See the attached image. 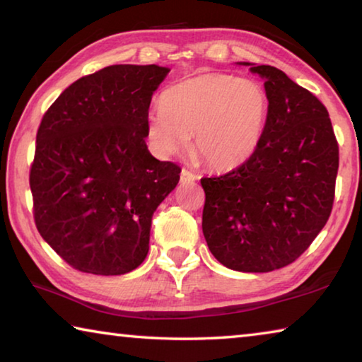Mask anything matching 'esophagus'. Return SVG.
Listing matches in <instances>:
<instances>
[{
	"instance_id": "34e87169",
	"label": "esophagus",
	"mask_w": 362,
	"mask_h": 362,
	"mask_svg": "<svg viewBox=\"0 0 362 362\" xmlns=\"http://www.w3.org/2000/svg\"><path fill=\"white\" fill-rule=\"evenodd\" d=\"M194 180H196V174L192 173V170L183 168L182 173H180V182L187 183V182H194Z\"/></svg>"
}]
</instances>
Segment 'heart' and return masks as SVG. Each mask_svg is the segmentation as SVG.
<instances>
[{
  "instance_id": "1",
  "label": "heart",
  "mask_w": 362,
  "mask_h": 362,
  "mask_svg": "<svg viewBox=\"0 0 362 362\" xmlns=\"http://www.w3.org/2000/svg\"><path fill=\"white\" fill-rule=\"evenodd\" d=\"M269 112L267 90L254 79L228 73H204L185 79L161 95L146 136L161 156L180 151L193 137V148L207 166L231 170L255 155Z\"/></svg>"
}]
</instances>
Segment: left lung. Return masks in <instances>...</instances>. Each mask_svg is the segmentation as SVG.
Returning a JSON list of instances; mask_svg holds the SVG:
<instances>
[{
  "instance_id": "obj_1",
  "label": "left lung",
  "mask_w": 362,
  "mask_h": 362,
  "mask_svg": "<svg viewBox=\"0 0 362 362\" xmlns=\"http://www.w3.org/2000/svg\"><path fill=\"white\" fill-rule=\"evenodd\" d=\"M250 71L265 81V131L246 164L201 179L203 233L226 268L267 273L297 260L329 220L339 144L316 95L274 66L250 65Z\"/></svg>"
}]
</instances>
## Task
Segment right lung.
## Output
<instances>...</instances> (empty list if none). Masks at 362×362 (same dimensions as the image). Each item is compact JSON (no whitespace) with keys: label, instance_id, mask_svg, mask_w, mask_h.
<instances>
[{"label":"right lung","instance_id":"1","mask_svg":"<svg viewBox=\"0 0 362 362\" xmlns=\"http://www.w3.org/2000/svg\"><path fill=\"white\" fill-rule=\"evenodd\" d=\"M168 73L105 66L70 84L42 116L30 168L35 225L78 272L116 276L148 254L153 212L182 170L145 144L151 95Z\"/></svg>","mask_w":362,"mask_h":362}]
</instances>
